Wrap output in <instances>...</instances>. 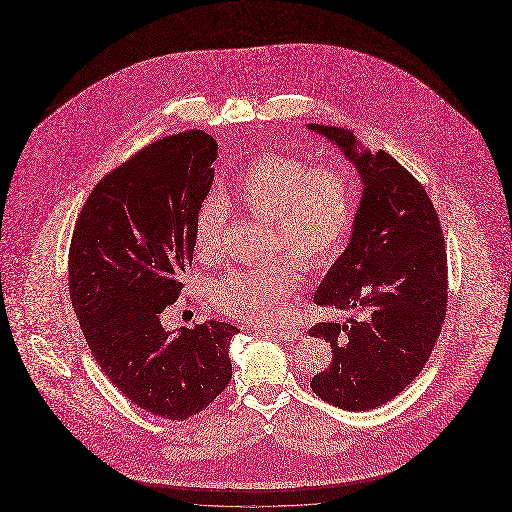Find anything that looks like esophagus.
Listing matches in <instances>:
<instances>
[{"mask_svg": "<svg viewBox=\"0 0 512 512\" xmlns=\"http://www.w3.org/2000/svg\"><path fill=\"white\" fill-rule=\"evenodd\" d=\"M263 332H265V334H272V336H276L278 340L282 341H297L303 338V334H301L299 330H293V328H288V330H274V328H265Z\"/></svg>", "mask_w": 512, "mask_h": 512, "instance_id": "obj_1", "label": "esophagus"}]
</instances>
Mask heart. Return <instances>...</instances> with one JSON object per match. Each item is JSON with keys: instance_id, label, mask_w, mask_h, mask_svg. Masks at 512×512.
<instances>
[{"instance_id": "obj_1", "label": "heart", "mask_w": 512, "mask_h": 512, "mask_svg": "<svg viewBox=\"0 0 512 512\" xmlns=\"http://www.w3.org/2000/svg\"><path fill=\"white\" fill-rule=\"evenodd\" d=\"M232 199L247 213L274 226V247H288L263 265L234 268L211 288L220 311L249 322L286 317L288 297L301 282V265L320 268L336 261L347 244L355 217V182L336 163H313L280 151L257 155L232 186ZM222 211L205 203L194 224V247L201 261H215L222 244Z\"/></svg>"}]
</instances>
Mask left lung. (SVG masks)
<instances>
[{"label":"left lung","mask_w":512,"mask_h":512,"mask_svg":"<svg viewBox=\"0 0 512 512\" xmlns=\"http://www.w3.org/2000/svg\"><path fill=\"white\" fill-rule=\"evenodd\" d=\"M309 128L343 149L365 186L351 242L315 292L320 307L359 317L309 330L332 347L311 388L345 411H370L405 390L436 347L447 313L445 240L424 186L390 153H359L341 126Z\"/></svg>","instance_id":"8db88e82"}]
</instances>
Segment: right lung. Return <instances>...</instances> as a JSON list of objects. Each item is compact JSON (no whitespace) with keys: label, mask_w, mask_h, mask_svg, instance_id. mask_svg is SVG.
<instances>
[{"label":"right lung","mask_w":512,"mask_h":512,"mask_svg":"<svg viewBox=\"0 0 512 512\" xmlns=\"http://www.w3.org/2000/svg\"><path fill=\"white\" fill-rule=\"evenodd\" d=\"M217 149L203 130L142 147L96 184L69 247L71 303L96 363L128 401L169 420L201 413L232 378L236 326L163 328L192 267Z\"/></svg>","instance_id":"obj_1"}]
</instances>
